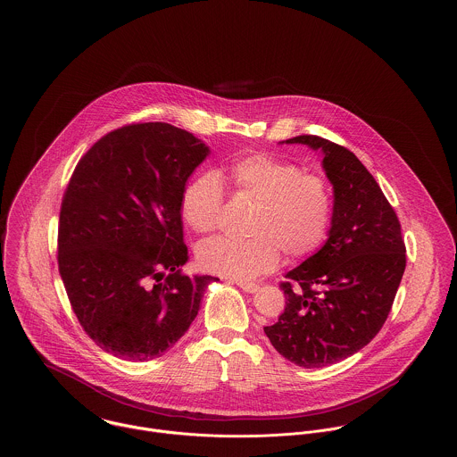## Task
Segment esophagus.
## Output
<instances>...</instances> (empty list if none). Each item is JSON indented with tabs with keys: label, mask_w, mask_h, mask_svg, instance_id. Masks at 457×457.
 Here are the masks:
<instances>
[{
	"label": "esophagus",
	"mask_w": 457,
	"mask_h": 457,
	"mask_svg": "<svg viewBox=\"0 0 457 457\" xmlns=\"http://www.w3.org/2000/svg\"><path fill=\"white\" fill-rule=\"evenodd\" d=\"M239 289H243L245 293H255L259 289V284L246 283V281H237Z\"/></svg>",
	"instance_id": "34e87169"
}]
</instances>
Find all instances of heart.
Returning a JSON list of instances; mask_svg holds the SVG:
<instances>
[{
	"label": "heart",
	"instance_id": "heart-1",
	"mask_svg": "<svg viewBox=\"0 0 457 457\" xmlns=\"http://www.w3.org/2000/svg\"><path fill=\"white\" fill-rule=\"evenodd\" d=\"M219 176L231 188L255 202L245 231L246 238L204 241L196 250L200 267L228 279L246 281L287 259L310 255L326 238L332 196L326 179L270 154H246L228 164ZM222 185L211 171L196 174L181 194V216L196 233L218 228Z\"/></svg>",
	"mask_w": 457,
	"mask_h": 457
}]
</instances>
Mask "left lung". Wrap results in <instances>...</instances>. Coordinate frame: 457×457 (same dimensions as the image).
I'll return each mask as SVG.
<instances>
[{"label":"left lung","instance_id":"1","mask_svg":"<svg viewBox=\"0 0 457 457\" xmlns=\"http://www.w3.org/2000/svg\"><path fill=\"white\" fill-rule=\"evenodd\" d=\"M279 144L320 153L334 202L326 243L286 274L284 312L263 332L291 363L320 369L378 334L404 274L406 248L391 204L354 154L317 135Z\"/></svg>","mask_w":457,"mask_h":457}]
</instances>
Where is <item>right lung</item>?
Segmentation results:
<instances>
[{
    "instance_id": "add662e5",
    "label": "right lung",
    "mask_w": 457,
    "mask_h": 457,
    "mask_svg": "<svg viewBox=\"0 0 457 457\" xmlns=\"http://www.w3.org/2000/svg\"><path fill=\"white\" fill-rule=\"evenodd\" d=\"M211 154L190 131L137 123L92 145L68 183L58 267L90 339L129 361L162 356L195 320L212 276H185L181 194Z\"/></svg>"
}]
</instances>
